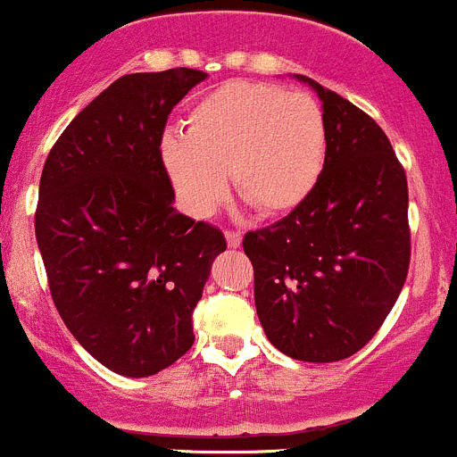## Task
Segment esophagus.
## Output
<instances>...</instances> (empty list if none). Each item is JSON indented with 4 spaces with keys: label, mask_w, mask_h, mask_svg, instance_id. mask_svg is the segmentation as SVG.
<instances>
[{
    "label": "esophagus",
    "mask_w": 457,
    "mask_h": 457,
    "mask_svg": "<svg viewBox=\"0 0 457 457\" xmlns=\"http://www.w3.org/2000/svg\"><path fill=\"white\" fill-rule=\"evenodd\" d=\"M224 235H227V242L230 248H237L239 244H242V233H239V230H227Z\"/></svg>",
    "instance_id": "34e87169"
}]
</instances>
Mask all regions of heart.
I'll list each match as a JSON object with an SVG mask.
<instances>
[{
  "label": "heart",
  "instance_id": "b5f03b06",
  "mask_svg": "<svg viewBox=\"0 0 457 457\" xmlns=\"http://www.w3.org/2000/svg\"><path fill=\"white\" fill-rule=\"evenodd\" d=\"M327 121L315 97L262 81H228L197 99L184 130H166L160 160L179 206L211 218L228 195L266 218L300 209L318 187Z\"/></svg>",
  "mask_w": 457,
  "mask_h": 457
}]
</instances>
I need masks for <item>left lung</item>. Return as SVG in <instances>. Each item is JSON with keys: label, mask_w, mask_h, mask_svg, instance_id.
Wrapping results in <instances>:
<instances>
[{"label": "left lung", "mask_w": 457, "mask_h": 457, "mask_svg": "<svg viewBox=\"0 0 457 457\" xmlns=\"http://www.w3.org/2000/svg\"><path fill=\"white\" fill-rule=\"evenodd\" d=\"M322 102V178L300 209L244 235L255 309L275 349L302 362L358 353L391 313L411 260L409 188L376 120L304 75Z\"/></svg>", "instance_id": "left-lung-1"}]
</instances>
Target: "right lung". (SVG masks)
Wrapping results in <instances>:
<instances>
[{
    "instance_id": "add662e5",
    "label": "right lung",
    "mask_w": 457,
    "mask_h": 457,
    "mask_svg": "<svg viewBox=\"0 0 457 457\" xmlns=\"http://www.w3.org/2000/svg\"><path fill=\"white\" fill-rule=\"evenodd\" d=\"M206 73L112 81L66 126L39 179L35 235L62 320L126 378L170 367L195 342L193 309L222 230L173 209L160 142L175 104Z\"/></svg>"
}]
</instances>
